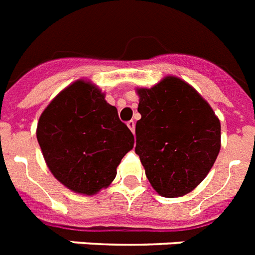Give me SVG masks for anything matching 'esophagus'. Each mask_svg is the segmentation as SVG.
I'll return each mask as SVG.
<instances>
[{
    "label": "esophagus",
    "mask_w": 255,
    "mask_h": 255,
    "mask_svg": "<svg viewBox=\"0 0 255 255\" xmlns=\"http://www.w3.org/2000/svg\"><path fill=\"white\" fill-rule=\"evenodd\" d=\"M126 125H128V128H129V129L131 130V132H134V130H135V123H134L132 120L128 121V123H126Z\"/></svg>",
    "instance_id": "obj_1"
}]
</instances>
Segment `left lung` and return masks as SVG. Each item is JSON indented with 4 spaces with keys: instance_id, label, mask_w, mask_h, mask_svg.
<instances>
[{
    "instance_id": "left-lung-1",
    "label": "left lung",
    "mask_w": 255,
    "mask_h": 255,
    "mask_svg": "<svg viewBox=\"0 0 255 255\" xmlns=\"http://www.w3.org/2000/svg\"><path fill=\"white\" fill-rule=\"evenodd\" d=\"M135 153L163 197L188 194L201 184L220 151V121L194 88L167 77L139 88Z\"/></svg>"
}]
</instances>
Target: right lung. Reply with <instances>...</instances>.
<instances>
[{"label": "right lung", "instance_id": "obj_1", "mask_svg": "<svg viewBox=\"0 0 255 255\" xmlns=\"http://www.w3.org/2000/svg\"><path fill=\"white\" fill-rule=\"evenodd\" d=\"M36 136L54 177L87 195L115 180L116 168L134 146L116 107L85 81H77L52 100L40 116Z\"/></svg>", "mask_w": 255, "mask_h": 255}]
</instances>
